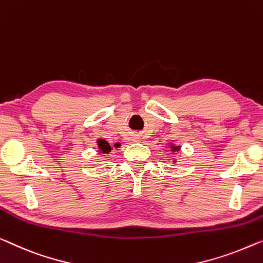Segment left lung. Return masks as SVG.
Returning <instances> with one entry per match:
<instances>
[{
	"mask_svg": "<svg viewBox=\"0 0 263 263\" xmlns=\"http://www.w3.org/2000/svg\"><path fill=\"white\" fill-rule=\"evenodd\" d=\"M170 147H171V151H179V146H175V145H170Z\"/></svg>",
	"mask_w": 263,
	"mask_h": 263,
	"instance_id": "8db88e82",
	"label": "left lung"
}]
</instances>
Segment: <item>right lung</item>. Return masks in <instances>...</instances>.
<instances>
[{
	"label": "right lung",
	"mask_w": 263,
	"mask_h": 263,
	"mask_svg": "<svg viewBox=\"0 0 263 263\" xmlns=\"http://www.w3.org/2000/svg\"><path fill=\"white\" fill-rule=\"evenodd\" d=\"M98 147H99V151L101 154H108V152H111V146H109V144L106 142V140L104 139H99L98 140ZM115 146H118V144H116Z\"/></svg>",
	"instance_id": "1"
}]
</instances>
